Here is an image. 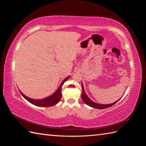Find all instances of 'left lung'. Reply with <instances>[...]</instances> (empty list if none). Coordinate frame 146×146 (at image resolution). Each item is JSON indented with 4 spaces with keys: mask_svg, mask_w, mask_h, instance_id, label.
<instances>
[{
    "mask_svg": "<svg viewBox=\"0 0 146 146\" xmlns=\"http://www.w3.org/2000/svg\"><path fill=\"white\" fill-rule=\"evenodd\" d=\"M82 99L83 101L86 105L90 106V107H91L97 108V109H105V108H107L111 107V106L114 105L116 103H117V102L121 99V98L120 99H119L118 100L116 101L115 102H113V103L110 104H98V103L94 102L91 100L89 98H88V96L86 94L85 89H84V87H83V83H82Z\"/></svg>",
    "mask_w": 146,
    "mask_h": 146,
    "instance_id": "obj_1",
    "label": "left lung"
}]
</instances>
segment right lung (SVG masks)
<instances>
[{
    "label": "right lung",
    "instance_id": "obj_1",
    "mask_svg": "<svg viewBox=\"0 0 146 146\" xmlns=\"http://www.w3.org/2000/svg\"><path fill=\"white\" fill-rule=\"evenodd\" d=\"M69 77L70 76H68V77H66V78L64 79L63 82L61 83L60 86L58 88V89L56 90L54 93H53L52 95L42 99H33L32 98H30L29 97L25 96L20 90L19 91L21 95L31 104H32L36 106H38V107H52V106H54L56 104H58L60 102L61 98V96H62V94H61V88H62L64 83L68 79H69Z\"/></svg>",
    "mask_w": 146,
    "mask_h": 146
}]
</instances>
